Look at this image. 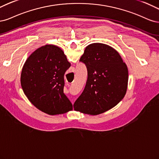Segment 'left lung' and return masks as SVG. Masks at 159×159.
Here are the masks:
<instances>
[{"mask_svg":"<svg viewBox=\"0 0 159 159\" xmlns=\"http://www.w3.org/2000/svg\"><path fill=\"white\" fill-rule=\"evenodd\" d=\"M80 61L86 66L88 78L83 93L73 104L75 111L98 115L124 98L129 73L116 49L104 43H92L85 48Z\"/></svg>","mask_w":159,"mask_h":159,"instance_id":"obj_1","label":"left lung"}]
</instances>
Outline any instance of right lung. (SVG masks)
Here are the masks:
<instances>
[{
    "mask_svg": "<svg viewBox=\"0 0 159 159\" xmlns=\"http://www.w3.org/2000/svg\"><path fill=\"white\" fill-rule=\"evenodd\" d=\"M70 66L63 51L54 45L42 46L30 55L23 66L20 83L29 101L49 115L73 110L63 93L64 75Z\"/></svg>",
    "mask_w": 159,
    "mask_h": 159,
    "instance_id": "1",
    "label": "right lung"
}]
</instances>
